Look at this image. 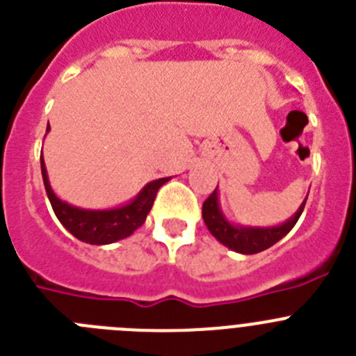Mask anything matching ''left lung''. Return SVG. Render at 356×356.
<instances>
[{
	"label": "left lung",
	"mask_w": 356,
	"mask_h": 356,
	"mask_svg": "<svg viewBox=\"0 0 356 356\" xmlns=\"http://www.w3.org/2000/svg\"><path fill=\"white\" fill-rule=\"evenodd\" d=\"M309 197V193H307ZM305 200L302 202V206L298 207L296 213L287 220V222L280 223L275 227H246V225H236V223L229 222L227 216L223 214L222 207H220V200H218V186L216 190L209 195L204 204H202V218L204 223L207 225L209 232L213 234L218 241L225 245L227 248L238 252V254L252 255L259 254L262 250L270 248L275 243L280 241L284 236L291 232L294 225H296L298 218L302 216L303 207H305Z\"/></svg>",
	"instance_id": "obj_1"
}]
</instances>
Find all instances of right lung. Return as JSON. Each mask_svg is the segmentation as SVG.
Listing matches in <instances>:
<instances>
[{
  "instance_id": "right-lung-1",
  "label": "right lung",
  "mask_w": 356,
  "mask_h": 356,
  "mask_svg": "<svg viewBox=\"0 0 356 356\" xmlns=\"http://www.w3.org/2000/svg\"><path fill=\"white\" fill-rule=\"evenodd\" d=\"M47 131H49V124H47ZM40 168H42L47 198H49L60 223L74 238H78L83 243H88V245H110V243L131 236L145 222L159 188L165 182L170 181V177L156 179V181L143 186L142 191L133 200H129L124 206L113 207V209H83V207H76L56 197L49 184V179H47L46 163H44L42 154H40Z\"/></svg>"
}]
</instances>
